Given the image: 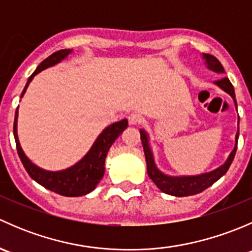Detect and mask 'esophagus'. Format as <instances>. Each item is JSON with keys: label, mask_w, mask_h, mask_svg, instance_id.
I'll return each mask as SVG.
<instances>
[{"label": "esophagus", "mask_w": 252, "mask_h": 252, "mask_svg": "<svg viewBox=\"0 0 252 252\" xmlns=\"http://www.w3.org/2000/svg\"><path fill=\"white\" fill-rule=\"evenodd\" d=\"M128 122H129V124H130V126H136V124L141 123V116H140V114H138V113L129 114Z\"/></svg>", "instance_id": "1"}]
</instances>
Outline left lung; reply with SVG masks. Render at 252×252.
<instances>
[{
    "instance_id": "obj_1",
    "label": "left lung",
    "mask_w": 252,
    "mask_h": 252,
    "mask_svg": "<svg viewBox=\"0 0 252 252\" xmlns=\"http://www.w3.org/2000/svg\"><path fill=\"white\" fill-rule=\"evenodd\" d=\"M202 60L205 61V65L207 69L212 70V72L218 73V74H224V68L220 64V61L215 57V56L207 55V53H202ZM215 85L222 89L224 93L230 95V97L234 101V105L236 108V100H235V93L234 88H233L232 83L228 78H223L220 80L215 81ZM140 136L142 147H144L145 159H146L147 166V174H149L150 179L156 184V187L161 190L164 194L172 195V196L183 197V196H190V195L199 194V192L204 191V190L210 188L211 185L215 184L218 179L223 177L227 171L229 169L230 164H232L233 159H234L235 152H236V145H238L239 139V117H238V131L235 134V144L233 147L232 152L229 154L228 158L223 164L217 167L216 169L211 172H206V173L196 174V175H169L163 173L161 169L157 167L156 162H155L154 152H152L151 144H150V136L145 129H140Z\"/></svg>"
}]
</instances>
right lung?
<instances>
[{
	"instance_id": "1",
	"label": "right lung",
	"mask_w": 252,
	"mask_h": 252,
	"mask_svg": "<svg viewBox=\"0 0 252 252\" xmlns=\"http://www.w3.org/2000/svg\"><path fill=\"white\" fill-rule=\"evenodd\" d=\"M73 50L65 48V50L57 51V52L52 53L50 57L42 61L35 72L30 75L28 79L25 88L23 90L20 97H23L27 91L28 86L32 83V80L36 74L42 72L46 68L53 67V65L58 64L62 62L63 60L68 57ZM17 123H18V108L16 111V116H14V126H13V134L14 139H16L17 151L20 157L23 166L27 169L28 174L34 179L35 182L39 183L46 189L51 190L53 192L63 195V196L68 197H75V196H83V195L89 194L93 190L96 189L100 180L102 179L103 174H105V161L106 156L108 154V150L111 149L112 144L116 141V139L123 133L128 126V121L126 119H122V121L112 123L108 126H106L94 144L91 145L90 150L81 157L80 159L74 163L73 166L68 167V168L62 169V171H47V169L41 168V167L36 166L32 159L25 155L23 151L22 146H20L19 139H18V131H17Z\"/></svg>"
}]
</instances>
